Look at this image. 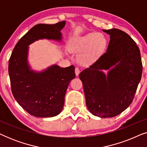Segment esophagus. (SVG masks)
Masks as SVG:
<instances>
[{"instance_id": "34e87169", "label": "esophagus", "mask_w": 147, "mask_h": 147, "mask_svg": "<svg viewBox=\"0 0 147 147\" xmlns=\"http://www.w3.org/2000/svg\"><path fill=\"white\" fill-rule=\"evenodd\" d=\"M80 72V70L79 68H78V67H76V69H75V73H76V76H79Z\"/></svg>"}]
</instances>
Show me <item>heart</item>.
Here are the masks:
<instances>
[{
	"mask_svg": "<svg viewBox=\"0 0 147 147\" xmlns=\"http://www.w3.org/2000/svg\"><path fill=\"white\" fill-rule=\"evenodd\" d=\"M108 41L100 33H88L69 41L68 49L72 53H80L79 61L83 65L94 63L105 51Z\"/></svg>",
	"mask_w": 147,
	"mask_h": 147,
	"instance_id": "obj_1",
	"label": "heart"
}]
</instances>
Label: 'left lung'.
Listing matches in <instances>:
<instances>
[{
  "mask_svg": "<svg viewBox=\"0 0 147 147\" xmlns=\"http://www.w3.org/2000/svg\"><path fill=\"white\" fill-rule=\"evenodd\" d=\"M102 31L110 38L106 52L79 78L89 111L98 117L110 118L132 103L142 65L139 48L127 33L117 29Z\"/></svg>",
  "mask_w": 147,
  "mask_h": 147,
  "instance_id": "1",
  "label": "left lung"
}]
</instances>
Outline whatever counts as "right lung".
I'll list each match as a JSON object with an SVG mask.
<instances>
[{"label":"right lung","instance_id":"right-lung-1","mask_svg":"<svg viewBox=\"0 0 147 147\" xmlns=\"http://www.w3.org/2000/svg\"><path fill=\"white\" fill-rule=\"evenodd\" d=\"M65 21L38 24L18 41L9 61V75L14 98L25 111L35 117H53L61 112L66 90L76 77L75 67L52 65L41 71L31 69L29 45L39 39L61 42Z\"/></svg>","mask_w":147,"mask_h":147}]
</instances>
